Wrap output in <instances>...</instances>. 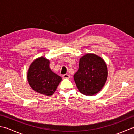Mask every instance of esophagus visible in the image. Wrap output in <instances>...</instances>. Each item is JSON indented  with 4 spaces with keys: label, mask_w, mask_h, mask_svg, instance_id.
Listing matches in <instances>:
<instances>
[{
    "label": "esophagus",
    "mask_w": 134,
    "mask_h": 134,
    "mask_svg": "<svg viewBox=\"0 0 134 134\" xmlns=\"http://www.w3.org/2000/svg\"><path fill=\"white\" fill-rule=\"evenodd\" d=\"M62 77H63V78H64V79H69L70 77V76L69 74H64V75H63Z\"/></svg>",
    "instance_id": "1"
}]
</instances>
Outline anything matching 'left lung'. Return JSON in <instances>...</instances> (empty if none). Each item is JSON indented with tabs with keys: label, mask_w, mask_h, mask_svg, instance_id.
<instances>
[{
	"label": "left lung",
	"mask_w": 134,
	"mask_h": 134,
	"mask_svg": "<svg viewBox=\"0 0 134 134\" xmlns=\"http://www.w3.org/2000/svg\"><path fill=\"white\" fill-rule=\"evenodd\" d=\"M107 76V67L104 60L95 54L88 53L79 60V69L74 79L79 92L92 96L103 87Z\"/></svg>",
	"instance_id": "1"
}]
</instances>
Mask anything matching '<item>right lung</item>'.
<instances>
[{"mask_svg":"<svg viewBox=\"0 0 134 134\" xmlns=\"http://www.w3.org/2000/svg\"><path fill=\"white\" fill-rule=\"evenodd\" d=\"M27 80L30 87L36 92L51 96L55 92L62 78L51 71L49 60L40 57L30 65Z\"/></svg>","mask_w":134,"mask_h":134,"instance_id":"add662e5","label":"right lung"}]
</instances>
